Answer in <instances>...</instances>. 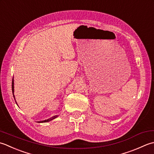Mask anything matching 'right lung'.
Instances as JSON below:
<instances>
[{"label":"right lung","instance_id":"obj_1","mask_svg":"<svg viewBox=\"0 0 154 154\" xmlns=\"http://www.w3.org/2000/svg\"><path fill=\"white\" fill-rule=\"evenodd\" d=\"M14 78H13V79H12V94H13L14 98V100H15V97H14ZM15 102H16V103H17V101H16V100H15ZM17 105H18V104H17ZM58 116L56 115V116H52V117H51V118L48 119V120L40 121V122H38V123H45V122H50V121H51V120H54V119H55L56 118H57Z\"/></svg>","mask_w":154,"mask_h":154}]
</instances>
